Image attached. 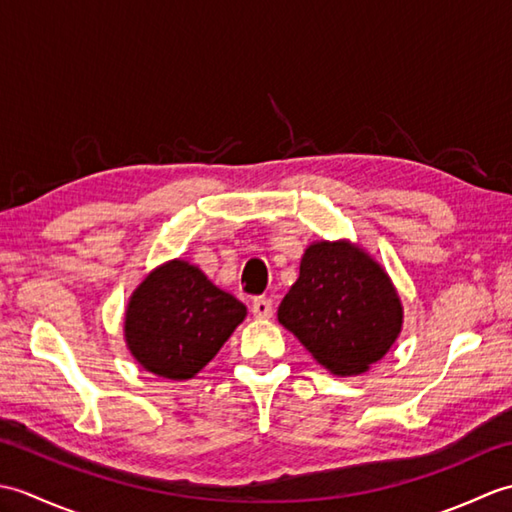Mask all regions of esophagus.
Listing matches in <instances>:
<instances>
[{
  "label": "esophagus",
  "instance_id": "34e87169",
  "mask_svg": "<svg viewBox=\"0 0 512 512\" xmlns=\"http://www.w3.org/2000/svg\"><path fill=\"white\" fill-rule=\"evenodd\" d=\"M253 314L257 319H270L273 317V301L268 297H257L253 301Z\"/></svg>",
  "mask_w": 512,
  "mask_h": 512
}]
</instances>
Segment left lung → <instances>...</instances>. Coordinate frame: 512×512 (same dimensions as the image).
Returning a JSON list of instances; mask_svg holds the SVG:
<instances>
[{
	"mask_svg": "<svg viewBox=\"0 0 512 512\" xmlns=\"http://www.w3.org/2000/svg\"><path fill=\"white\" fill-rule=\"evenodd\" d=\"M277 319L332 374H363L402 328L400 297L387 273L350 242H314Z\"/></svg>",
	"mask_w": 512,
	"mask_h": 512,
	"instance_id": "obj_1",
	"label": "left lung"
}]
</instances>
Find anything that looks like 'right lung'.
I'll return each mask as SVG.
<instances>
[{
	"label": "right lung",
	"mask_w": 512,
	"mask_h": 512,
	"mask_svg": "<svg viewBox=\"0 0 512 512\" xmlns=\"http://www.w3.org/2000/svg\"><path fill=\"white\" fill-rule=\"evenodd\" d=\"M246 306L213 286L198 266L173 259L145 277L125 312L129 352L147 372L187 380L220 352Z\"/></svg>",
	"instance_id": "1"
}]
</instances>
